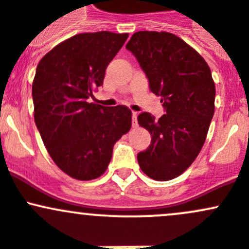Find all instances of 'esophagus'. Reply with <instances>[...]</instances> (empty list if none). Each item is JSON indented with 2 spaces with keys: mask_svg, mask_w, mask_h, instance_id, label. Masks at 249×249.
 Listing matches in <instances>:
<instances>
[{
  "mask_svg": "<svg viewBox=\"0 0 249 249\" xmlns=\"http://www.w3.org/2000/svg\"><path fill=\"white\" fill-rule=\"evenodd\" d=\"M137 112H132V126L136 127L137 126Z\"/></svg>",
  "mask_w": 249,
  "mask_h": 249,
  "instance_id": "34e87169",
  "label": "esophagus"
}]
</instances>
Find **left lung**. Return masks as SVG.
Listing matches in <instances>:
<instances>
[{
	"instance_id": "left-lung-1",
	"label": "left lung",
	"mask_w": 249,
	"mask_h": 249,
	"mask_svg": "<svg viewBox=\"0 0 249 249\" xmlns=\"http://www.w3.org/2000/svg\"><path fill=\"white\" fill-rule=\"evenodd\" d=\"M149 80L161 96L165 114L137 117L152 136L149 147L137 154L143 172L155 180L182 175L201 150L214 113L215 85L207 62L195 49L170 32L139 31L127 42Z\"/></svg>"
}]
</instances>
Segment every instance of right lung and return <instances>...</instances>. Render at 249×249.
Returning <instances> with one entry per match:
<instances>
[{"mask_svg":"<svg viewBox=\"0 0 249 249\" xmlns=\"http://www.w3.org/2000/svg\"><path fill=\"white\" fill-rule=\"evenodd\" d=\"M127 34H79L47 53L32 83L35 123L53 161L78 180L104 175L113 147L131 127L126 106L89 102Z\"/></svg>","mask_w":249,"mask_h":249,"instance_id":"add662e5","label":"right lung"}]
</instances>
